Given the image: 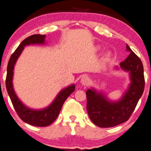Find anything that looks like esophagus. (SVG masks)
<instances>
[{
    "label": "esophagus",
    "mask_w": 151,
    "mask_h": 151,
    "mask_svg": "<svg viewBox=\"0 0 151 151\" xmlns=\"http://www.w3.org/2000/svg\"><path fill=\"white\" fill-rule=\"evenodd\" d=\"M91 82V80L89 79V78L87 77H83L81 78V83L83 86H88Z\"/></svg>",
    "instance_id": "esophagus-1"
}]
</instances>
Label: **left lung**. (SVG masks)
Here are the masks:
<instances>
[{
  "label": "left lung",
  "instance_id": "1",
  "mask_svg": "<svg viewBox=\"0 0 151 151\" xmlns=\"http://www.w3.org/2000/svg\"><path fill=\"white\" fill-rule=\"evenodd\" d=\"M127 50L130 54L119 65L122 70L129 72L131 83L122 99L112 102L93 88L86 92L88 116L92 122L100 127H112L127 121L144 91L142 62L127 44Z\"/></svg>",
  "mask_w": 151,
  "mask_h": 151
}]
</instances>
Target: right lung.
Returning a JSON list of instances; mask_svg holds the SVG:
<instances>
[{
	"mask_svg": "<svg viewBox=\"0 0 151 151\" xmlns=\"http://www.w3.org/2000/svg\"><path fill=\"white\" fill-rule=\"evenodd\" d=\"M45 37H46V35L34 34L26 38L19 44V46L12 54L11 57L9 60L8 68H7L6 80H5L7 91L18 116L24 122L35 127H47L51 124L59 115L63 103L68 99V96L75 90L74 84L67 87L58 93L53 102L48 107L43 110H32L25 106L19 101L17 95L14 93L13 86H12V77H13L14 67L17 58L20 55L25 46L35 44V43L43 44L45 42Z\"/></svg>",
	"mask_w": 151,
	"mask_h": 151,
	"instance_id": "add662e5",
	"label": "right lung"
}]
</instances>
